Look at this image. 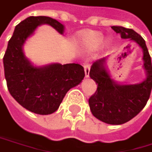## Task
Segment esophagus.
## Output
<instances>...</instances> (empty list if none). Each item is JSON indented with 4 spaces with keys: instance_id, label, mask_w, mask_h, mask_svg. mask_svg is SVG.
Instances as JSON below:
<instances>
[{
    "instance_id": "obj_1",
    "label": "esophagus",
    "mask_w": 152,
    "mask_h": 152,
    "mask_svg": "<svg viewBox=\"0 0 152 152\" xmlns=\"http://www.w3.org/2000/svg\"><path fill=\"white\" fill-rule=\"evenodd\" d=\"M84 70H85V75H86V77H89V72H90V66H89V64H87V63H85L84 65Z\"/></svg>"
}]
</instances>
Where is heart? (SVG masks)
I'll return each mask as SVG.
<instances>
[{
	"mask_svg": "<svg viewBox=\"0 0 152 152\" xmlns=\"http://www.w3.org/2000/svg\"><path fill=\"white\" fill-rule=\"evenodd\" d=\"M82 43L89 48H95L101 44L103 40L102 34L95 31H85L80 34Z\"/></svg>",
	"mask_w": 152,
	"mask_h": 152,
	"instance_id": "b5f03b06",
	"label": "heart"
}]
</instances>
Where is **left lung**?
<instances>
[{
  "instance_id": "left-lung-1",
  "label": "left lung",
  "mask_w": 152,
  "mask_h": 152,
  "mask_svg": "<svg viewBox=\"0 0 152 152\" xmlns=\"http://www.w3.org/2000/svg\"><path fill=\"white\" fill-rule=\"evenodd\" d=\"M120 34L121 38L137 43L143 50L144 68L147 78L137 85H118L115 83L106 71V58L96 60L91 66L89 75L97 84V88L89 99L88 104L92 114L105 123L120 125L136 117L147 104L152 88L151 58L146 46L145 40L132 29L112 26Z\"/></svg>"
}]
</instances>
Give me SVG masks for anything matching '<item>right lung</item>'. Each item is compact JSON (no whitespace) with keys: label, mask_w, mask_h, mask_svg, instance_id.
Masks as SVG:
<instances>
[{"label":"right lung","mask_w":152,"mask_h":152,"mask_svg":"<svg viewBox=\"0 0 152 152\" xmlns=\"http://www.w3.org/2000/svg\"><path fill=\"white\" fill-rule=\"evenodd\" d=\"M44 23L65 33V25L51 17H28L14 29L3 56V66L8 90L15 100L29 111L48 115L56 111L67 91L83 80L85 71L78 64L34 67L25 58L23 45Z\"/></svg>","instance_id":"right-lung-1"}]
</instances>
